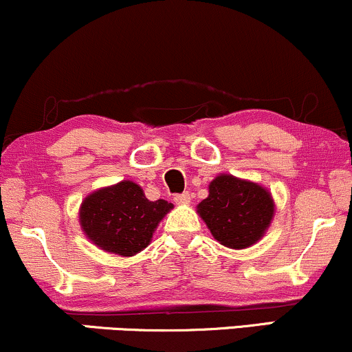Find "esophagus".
<instances>
[{
  "instance_id": "esophagus-1",
  "label": "esophagus",
  "mask_w": 352,
  "mask_h": 352,
  "mask_svg": "<svg viewBox=\"0 0 352 352\" xmlns=\"http://www.w3.org/2000/svg\"><path fill=\"white\" fill-rule=\"evenodd\" d=\"M175 202L177 206H188L191 202V194L189 192H183V194H177L175 197Z\"/></svg>"
}]
</instances>
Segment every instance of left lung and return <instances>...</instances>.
<instances>
[{"label":"left lung","instance_id":"8db88e82","mask_svg":"<svg viewBox=\"0 0 352 352\" xmlns=\"http://www.w3.org/2000/svg\"><path fill=\"white\" fill-rule=\"evenodd\" d=\"M197 214L221 245L242 250L267 234L275 201L262 184L221 173L209 183V196L197 204Z\"/></svg>","mask_w":352,"mask_h":352}]
</instances>
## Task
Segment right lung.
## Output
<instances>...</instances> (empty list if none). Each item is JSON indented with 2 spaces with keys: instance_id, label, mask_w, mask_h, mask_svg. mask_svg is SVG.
<instances>
[{
  "instance_id": "right-lung-1",
  "label": "right lung",
  "mask_w": 352,
  "mask_h": 352,
  "mask_svg": "<svg viewBox=\"0 0 352 352\" xmlns=\"http://www.w3.org/2000/svg\"><path fill=\"white\" fill-rule=\"evenodd\" d=\"M173 208L164 199L150 201L142 186L123 179L90 192L78 209V222L95 247L133 257L150 245L156 227Z\"/></svg>"
}]
</instances>
